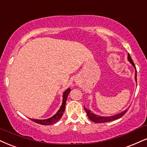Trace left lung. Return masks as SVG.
Here are the masks:
<instances>
[{"label":"left lung","mask_w":147,"mask_h":147,"mask_svg":"<svg viewBox=\"0 0 147 147\" xmlns=\"http://www.w3.org/2000/svg\"><path fill=\"white\" fill-rule=\"evenodd\" d=\"M128 59H129V61L130 62L132 63V65H133V66H135V65H134L133 60H132L130 55L129 53H128ZM135 75H136L135 79H136V83H137V72H136V71L135 72ZM84 109H85V110H86V113H87V116H88V117L89 118V119L90 120V121H92V122H94V123H107V122H109V121H114V120L118 119V118H121L123 115H125V113L127 112V109H126V110H125L124 112H121V114H119L114 115V116H109V117H103V116H98V115H95L94 114H93V113H91L90 111L88 110V109H86V107H84Z\"/></svg>","instance_id":"obj_1"}]
</instances>
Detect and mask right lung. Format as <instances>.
<instances>
[{
    "mask_svg": "<svg viewBox=\"0 0 147 147\" xmlns=\"http://www.w3.org/2000/svg\"><path fill=\"white\" fill-rule=\"evenodd\" d=\"M70 92V88H68L66 91L63 92V102H62V105H61L60 109L58 110V112L56 113L53 116L50 118H48V119H45V120H35V119H31V121L35 122V123H38V124L40 125H52L54 124L57 122L58 121H59L61 119V116H63V112H64L65 110V105H66V102L67 100V97H68V95L69 92Z\"/></svg>",
    "mask_w": 147,
    "mask_h": 147,
    "instance_id": "1",
    "label": "right lung"
}]
</instances>
